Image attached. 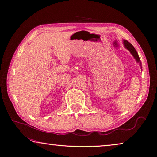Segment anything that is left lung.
<instances>
[{
    "label": "left lung",
    "mask_w": 157,
    "mask_h": 157,
    "mask_svg": "<svg viewBox=\"0 0 157 157\" xmlns=\"http://www.w3.org/2000/svg\"><path fill=\"white\" fill-rule=\"evenodd\" d=\"M123 43H124V47H126V49L129 51L130 53L132 54L133 57H134V59L136 60L138 63H139V64L140 65V66H141V62H140V60L139 56H138V54L136 51V49H134V47H133V45L131 44L130 43H129L128 41H126V40H124ZM141 68H142V67H141Z\"/></svg>",
    "instance_id": "left-lung-1"
}]
</instances>
